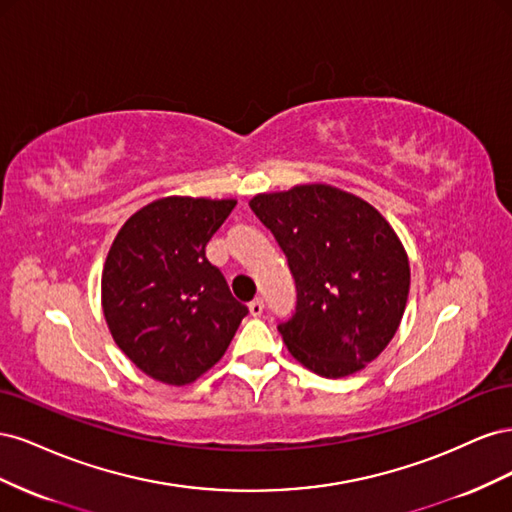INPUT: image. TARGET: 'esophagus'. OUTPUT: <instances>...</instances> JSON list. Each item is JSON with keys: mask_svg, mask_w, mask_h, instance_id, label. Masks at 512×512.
I'll use <instances>...</instances> for the list:
<instances>
[{"mask_svg": "<svg viewBox=\"0 0 512 512\" xmlns=\"http://www.w3.org/2000/svg\"><path fill=\"white\" fill-rule=\"evenodd\" d=\"M262 312H265V303H262V299H254V301L250 303V314H252L254 318H258V316H262Z\"/></svg>", "mask_w": 512, "mask_h": 512, "instance_id": "34e87169", "label": "esophagus"}]
</instances>
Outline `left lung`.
Returning <instances> with one entry per match:
<instances>
[{
	"label": "left lung",
	"instance_id": "8db88e82",
	"mask_svg": "<svg viewBox=\"0 0 512 512\" xmlns=\"http://www.w3.org/2000/svg\"><path fill=\"white\" fill-rule=\"evenodd\" d=\"M250 207L297 284L294 314L277 324L294 359L324 378L374 361L393 339L410 290L408 256L389 222L331 185L258 194Z\"/></svg>",
	"mask_w": 512,
	"mask_h": 512
}]
</instances>
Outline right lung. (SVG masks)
I'll use <instances>...</instances> for the list:
<instances>
[{"mask_svg":"<svg viewBox=\"0 0 512 512\" xmlns=\"http://www.w3.org/2000/svg\"><path fill=\"white\" fill-rule=\"evenodd\" d=\"M235 200L170 196L123 224L102 273L115 344L147 376L183 386L218 363L247 309L207 258Z\"/></svg>","mask_w":512,"mask_h":512,"instance_id":"right-lung-1","label":"right lung"}]
</instances>
